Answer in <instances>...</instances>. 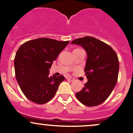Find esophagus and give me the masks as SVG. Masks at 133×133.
<instances>
[{
	"label": "esophagus",
	"mask_w": 133,
	"mask_h": 133,
	"mask_svg": "<svg viewBox=\"0 0 133 133\" xmlns=\"http://www.w3.org/2000/svg\"><path fill=\"white\" fill-rule=\"evenodd\" d=\"M66 79H68V81H69V82H72V81L74 80V79H73V78H70V77H67V78H66Z\"/></svg>",
	"instance_id": "34e87169"
}]
</instances>
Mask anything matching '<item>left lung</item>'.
<instances>
[{"label":"left lung","instance_id":"1","mask_svg":"<svg viewBox=\"0 0 133 133\" xmlns=\"http://www.w3.org/2000/svg\"><path fill=\"white\" fill-rule=\"evenodd\" d=\"M71 44L82 46L87 55L85 72L88 81L76 97L87 107L99 105L110 96L117 82V54L108 44L90 36L76 39Z\"/></svg>","mask_w":133,"mask_h":133}]
</instances>
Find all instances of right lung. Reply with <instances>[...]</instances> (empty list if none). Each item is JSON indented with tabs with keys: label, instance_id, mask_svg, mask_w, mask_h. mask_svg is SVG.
I'll return each mask as SVG.
<instances>
[{
	"label": "right lung",
	"instance_id": "1",
	"mask_svg": "<svg viewBox=\"0 0 133 133\" xmlns=\"http://www.w3.org/2000/svg\"><path fill=\"white\" fill-rule=\"evenodd\" d=\"M69 43L42 37L20 46L14 65L16 80L26 98L43 104L54 97L65 77L50 76L49 69Z\"/></svg>",
	"mask_w": 133,
	"mask_h": 133
}]
</instances>
